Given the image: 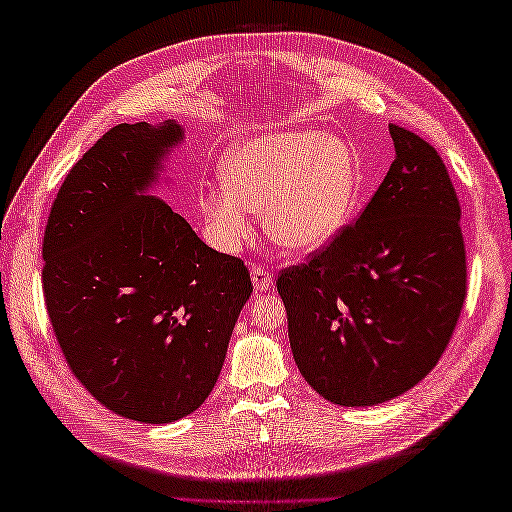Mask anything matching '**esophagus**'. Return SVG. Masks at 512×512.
Wrapping results in <instances>:
<instances>
[{"instance_id": "esophagus-1", "label": "esophagus", "mask_w": 512, "mask_h": 512, "mask_svg": "<svg viewBox=\"0 0 512 512\" xmlns=\"http://www.w3.org/2000/svg\"><path fill=\"white\" fill-rule=\"evenodd\" d=\"M250 277H253V286L257 292H264L273 284V277L268 275V270L262 266H253L250 268Z\"/></svg>"}]
</instances>
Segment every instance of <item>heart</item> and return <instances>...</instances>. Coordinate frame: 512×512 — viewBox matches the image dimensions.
Wrapping results in <instances>:
<instances>
[{
  "instance_id": "1",
  "label": "heart",
  "mask_w": 512,
  "mask_h": 512,
  "mask_svg": "<svg viewBox=\"0 0 512 512\" xmlns=\"http://www.w3.org/2000/svg\"><path fill=\"white\" fill-rule=\"evenodd\" d=\"M356 169L350 149L321 132H259L224 158V182L202 198L215 244L233 250L253 233L250 215L266 211V231L292 253L332 239L350 215Z\"/></svg>"
}]
</instances>
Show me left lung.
Wrapping results in <instances>:
<instances>
[{"mask_svg": "<svg viewBox=\"0 0 512 512\" xmlns=\"http://www.w3.org/2000/svg\"><path fill=\"white\" fill-rule=\"evenodd\" d=\"M396 160L358 220L277 275L295 363L343 407L405 394L447 350L466 297L460 200L440 154L389 123Z\"/></svg>", "mask_w": 512, "mask_h": 512, "instance_id": "1", "label": "left lung"}]
</instances>
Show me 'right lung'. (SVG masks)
<instances>
[{"instance_id": "right-lung-1", "label": "right lung", "mask_w": 512, "mask_h": 512, "mask_svg": "<svg viewBox=\"0 0 512 512\" xmlns=\"http://www.w3.org/2000/svg\"><path fill=\"white\" fill-rule=\"evenodd\" d=\"M173 121L123 123L68 171L43 233L41 286L72 374L138 422L189 416L217 383L253 292L239 257L217 253L154 195Z\"/></svg>"}]
</instances>
